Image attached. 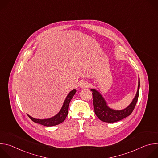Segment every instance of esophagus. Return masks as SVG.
Here are the masks:
<instances>
[{
	"label": "esophagus",
	"mask_w": 158,
	"mask_h": 158,
	"mask_svg": "<svg viewBox=\"0 0 158 158\" xmlns=\"http://www.w3.org/2000/svg\"><path fill=\"white\" fill-rule=\"evenodd\" d=\"M79 87L81 89H84V88H86V87H89V84L87 81H83L81 82L80 85H79Z\"/></svg>",
	"instance_id": "esophagus-1"
}]
</instances>
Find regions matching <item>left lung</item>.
<instances>
[{
  "label": "left lung",
  "mask_w": 158,
  "mask_h": 158,
  "mask_svg": "<svg viewBox=\"0 0 158 158\" xmlns=\"http://www.w3.org/2000/svg\"><path fill=\"white\" fill-rule=\"evenodd\" d=\"M140 87V81L139 79L138 87L136 96L131 103L125 109L122 110H114L110 108L101 93L95 89H91L93 91V106L95 114L102 121L106 123H115L129 116L134 110L137 103Z\"/></svg>",
  "instance_id": "left-lung-1"
}]
</instances>
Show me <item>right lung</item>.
I'll use <instances>...</instances> for the list:
<instances>
[{
  "mask_svg": "<svg viewBox=\"0 0 158 158\" xmlns=\"http://www.w3.org/2000/svg\"><path fill=\"white\" fill-rule=\"evenodd\" d=\"M76 92V89H73V91H71L68 95L67 96L64 104L62 105V107L60 111L58 112V113L54 116V117H52L49 119H35L29 114L27 116L29 117V118L34 121V123L42 124L45 126H54L57 124H59L62 123L66 118L67 114H68V107H69V104L70 103V101H71L73 97L74 96L75 93Z\"/></svg>",
  "mask_w": 158,
  "mask_h": 158,
  "instance_id": "1",
  "label": "right lung"
}]
</instances>
